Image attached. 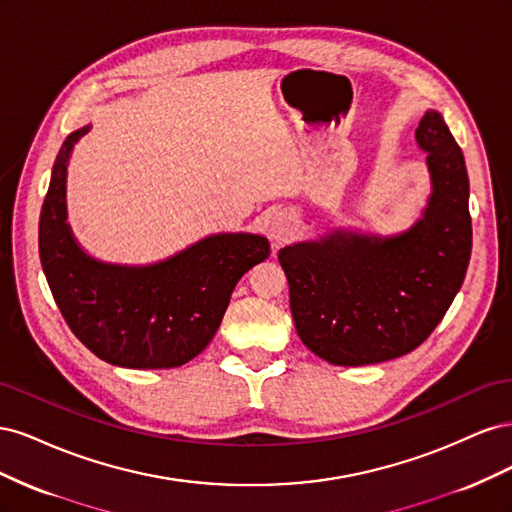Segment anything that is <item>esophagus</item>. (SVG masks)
Masks as SVG:
<instances>
[{"label":"esophagus","instance_id":"esophagus-1","mask_svg":"<svg viewBox=\"0 0 512 512\" xmlns=\"http://www.w3.org/2000/svg\"><path fill=\"white\" fill-rule=\"evenodd\" d=\"M297 230V218L290 211H277L269 222V237L275 243H286Z\"/></svg>","mask_w":512,"mask_h":512}]
</instances>
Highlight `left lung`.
Wrapping results in <instances>:
<instances>
[{
	"instance_id": "obj_1",
	"label": "left lung",
	"mask_w": 512,
	"mask_h": 512,
	"mask_svg": "<svg viewBox=\"0 0 512 512\" xmlns=\"http://www.w3.org/2000/svg\"><path fill=\"white\" fill-rule=\"evenodd\" d=\"M431 194L423 218L393 237L333 230L286 245L290 312L301 342L331 365H371L421 346L451 307L472 252L466 160L438 111L416 128Z\"/></svg>"
}]
</instances>
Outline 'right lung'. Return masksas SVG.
<instances>
[{
	"mask_svg": "<svg viewBox=\"0 0 512 512\" xmlns=\"http://www.w3.org/2000/svg\"><path fill=\"white\" fill-rule=\"evenodd\" d=\"M61 145L40 213V262L72 333L98 359L130 369L192 361L218 331L237 282L271 254L250 232H220L156 265L130 267L91 258L66 222V173L74 145Z\"/></svg>",
	"mask_w": 512,
	"mask_h": 512,
	"instance_id": "1",
	"label": "right lung"
}]
</instances>
